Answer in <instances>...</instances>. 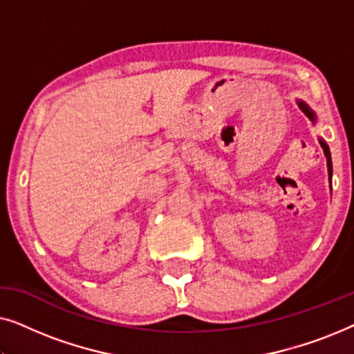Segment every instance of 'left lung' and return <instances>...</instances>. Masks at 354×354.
<instances>
[{
	"mask_svg": "<svg viewBox=\"0 0 354 354\" xmlns=\"http://www.w3.org/2000/svg\"><path fill=\"white\" fill-rule=\"evenodd\" d=\"M298 104H299V108L303 109V113L306 114L308 118L311 119L313 122H314V120H316V118H314V113H313V111L309 109L308 106L303 103V101H298ZM321 145H322V148H324V153H326V156H327V167H328V176H332V159H330V151H328V147H327L326 143L322 142V140H321Z\"/></svg>",
	"mask_w": 354,
	"mask_h": 354,
	"instance_id": "obj_1",
	"label": "left lung"
}]
</instances>
